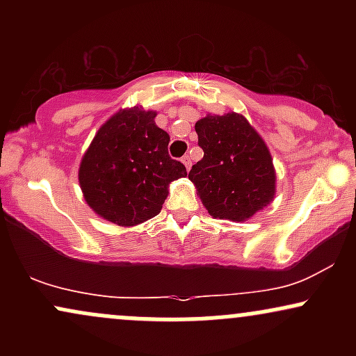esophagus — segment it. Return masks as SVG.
I'll list each match as a JSON object with an SVG mask.
<instances>
[{"label": "esophagus", "instance_id": "1", "mask_svg": "<svg viewBox=\"0 0 356 356\" xmlns=\"http://www.w3.org/2000/svg\"><path fill=\"white\" fill-rule=\"evenodd\" d=\"M182 164H184V167H186V170H191V159H189V155H184V157H182Z\"/></svg>", "mask_w": 356, "mask_h": 356}]
</instances>
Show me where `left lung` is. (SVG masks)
Segmentation results:
<instances>
[{
	"label": "left lung",
	"mask_w": 356,
	"mask_h": 356,
	"mask_svg": "<svg viewBox=\"0 0 356 356\" xmlns=\"http://www.w3.org/2000/svg\"><path fill=\"white\" fill-rule=\"evenodd\" d=\"M204 157L189 179L214 219L244 222L273 202L276 170L271 152L241 113H207L195 122Z\"/></svg>",
	"instance_id": "1"
}]
</instances>
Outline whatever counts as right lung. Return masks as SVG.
<instances>
[{"instance_id": "1", "label": "right lung", "mask_w": 356, "mask_h": 356, "mask_svg": "<svg viewBox=\"0 0 356 356\" xmlns=\"http://www.w3.org/2000/svg\"><path fill=\"white\" fill-rule=\"evenodd\" d=\"M154 110L120 108L100 127L79 169L80 189L102 219L132 227L152 219L169 195V184L186 167L169 157V134L155 125Z\"/></svg>"}]
</instances>
